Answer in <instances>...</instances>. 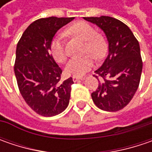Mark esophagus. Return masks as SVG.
Segmentation results:
<instances>
[{"label": "esophagus", "mask_w": 152, "mask_h": 152, "mask_svg": "<svg viewBox=\"0 0 152 152\" xmlns=\"http://www.w3.org/2000/svg\"><path fill=\"white\" fill-rule=\"evenodd\" d=\"M84 79H85V78H83V77H77V76H73V82H77V81H79V80H83Z\"/></svg>", "instance_id": "34e87169"}]
</instances>
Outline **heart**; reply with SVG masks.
Masks as SVG:
<instances>
[{"instance_id": "b5f03b06", "label": "heart", "mask_w": 152, "mask_h": 152, "mask_svg": "<svg viewBox=\"0 0 152 152\" xmlns=\"http://www.w3.org/2000/svg\"><path fill=\"white\" fill-rule=\"evenodd\" d=\"M67 34L75 35L85 40V53H90L95 58H102L106 53L107 43L101 34H96V29L86 22H77L67 29ZM51 56L57 62L66 61L67 54L65 50L63 36L57 34L51 40L50 45ZM94 61L91 55L83 57H73L67 62L65 72L68 75L80 77L93 67Z\"/></svg>"}]
</instances>
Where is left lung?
Listing matches in <instances>:
<instances>
[{
    "mask_svg": "<svg viewBox=\"0 0 152 152\" xmlns=\"http://www.w3.org/2000/svg\"><path fill=\"white\" fill-rule=\"evenodd\" d=\"M84 18L101 28L109 43L107 57L95 71L99 85L91 93L92 100L103 111H119L129 103L140 85L143 62L139 41L118 19L108 16Z\"/></svg>",
    "mask_w": 152,
    "mask_h": 152,
    "instance_id": "8db88e82",
    "label": "left lung"
}]
</instances>
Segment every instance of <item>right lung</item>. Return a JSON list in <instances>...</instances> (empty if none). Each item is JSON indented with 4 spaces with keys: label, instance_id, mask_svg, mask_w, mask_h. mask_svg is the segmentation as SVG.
<instances>
[{
    "label": "right lung",
    "instance_id": "add662e5",
    "mask_svg": "<svg viewBox=\"0 0 152 152\" xmlns=\"http://www.w3.org/2000/svg\"><path fill=\"white\" fill-rule=\"evenodd\" d=\"M74 18L35 20L22 34L16 50L14 73L21 95L39 115L52 117L69 103L73 79L61 82V69L50 51L55 34Z\"/></svg>",
    "mask_w": 152,
    "mask_h": 152
}]
</instances>
